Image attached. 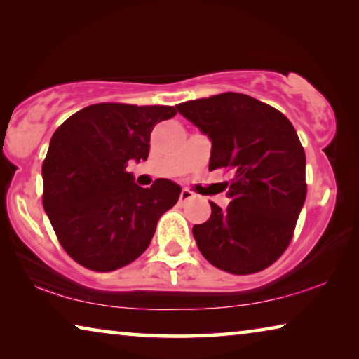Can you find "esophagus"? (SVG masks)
<instances>
[{
    "mask_svg": "<svg viewBox=\"0 0 359 359\" xmlns=\"http://www.w3.org/2000/svg\"><path fill=\"white\" fill-rule=\"evenodd\" d=\"M193 196V193L190 191V190H187V189H184L180 191V196H179V203H185V201H189L190 198Z\"/></svg>",
    "mask_w": 359,
    "mask_h": 359,
    "instance_id": "esophagus-1",
    "label": "esophagus"
}]
</instances>
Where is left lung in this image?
Returning <instances> with one entry per match:
<instances>
[{
    "label": "left lung",
    "instance_id": "8db88e82",
    "mask_svg": "<svg viewBox=\"0 0 359 359\" xmlns=\"http://www.w3.org/2000/svg\"><path fill=\"white\" fill-rule=\"evenodd\" d=\"M212 142L209 170H231L226 209L193 226L201 254L217 269L249 275L270 266L291 243L306 196L305 151L291 121L246 94L224 93L179 104Z\"/></svg>",
    "mask_w": 359,
    "mask_h": 359
}]
</instances>
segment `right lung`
Returning <instances> with one entry per match:
<instances>
[{
    "label": "right lung",
    "mask_w": 359,
    "mask_h": 359,
    "mask_svg": "<svg viewBox=\"0 0 359 359\" xmlns=\"http://www.w3.org/2000/svg\"><path fill=\"white\" fill-rule=\"evenodd\" d=\"M166 105L95 104L72 115L50 139L43 163V206L67 254L94 271H113L149 248L180 185L158 179L142 189L128 163L149 158Z\"/></svg>",
    "instance_id": "add662e5"
}]
</instances>
